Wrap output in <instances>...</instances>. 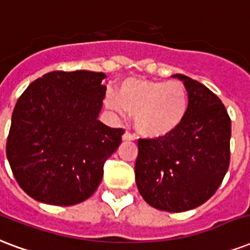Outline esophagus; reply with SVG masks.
Wrapping results in <instances>:
<instances>
[{
	"instance_id": "34e87169",
	"label": "esophagus",
	"mask_w": 250,
	"mask_h": 250,
	"mask_svg": "<svg viewBox=\"0 0 250 250\" xmlns=\"http://www.w3.org/2000/svg\"><path fill=\"white\" fill-rule=\"evenodd\" d=\"M133 140H134V137H133L129 132H125L123 134V141H133Z\"/></svg>"
}]
</instances>
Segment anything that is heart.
I'll use <instances>...</instances> for the list:
<instances>
[{"mask_svg":"<svg viewBox=\"0 0 250 250\" xmlns=\"http://www.w3.org/2000/svg\"><path fill=\"white\" fill-rule=\"evenodd\" d=\"M109 103L114 109L134 114V127L145 138L172 134L189 110L188 92L181 82L126 79Z\"/></svg>","mask_w":250,"mask_h":250,"instance_id":"b5f03b06","label":"heart"}]
</instances>
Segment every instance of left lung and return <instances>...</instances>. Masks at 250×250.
Instances as JSON below:
<instances>
[{
    "label": "left lung",
    "instance_id": "1",
    "mask_svg": "<svg viewBox=\"0 0 250 250\" xmlns=\"http://www.w3.org/2000/svg\"><path fill=\"white\" fill-rule=\"evenodd\" d=\"M172 76L188 92V114L170 136L138 140L134 172L149 206L185 212L206 203L228 171L230 118L220 99L202 83L181 74Z\"/></svg>",
    "mask_w": 250,
    "mask_h": 250
}]
</instances>
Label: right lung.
Instances as JSON below:
<instances>
[{"label":"right lung","instance_id":"right-lung-1","mask_svg":"<svg viewBox=\"0 0 250 250\" xmlns=\"http://www.w3.org/2000/svg\"><path fill=\"white\" fill-rule=\"evenodd\" d=\"M106 75L52 71L17 101L6 142L13 175L26 194L52 206H74L96 191L104 162L121 144L123 129L99 120Z\"/></svg>","mask_w":250,"mask_h":250}]
</instances>
